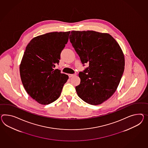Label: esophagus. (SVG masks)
Returning <instances> with one entry per match:
<instances>
[{
	"label": "esophagus",
	"instance_id": "34e87169",
	"mask_svg": "<svg viewBox=\"0 0 148 148\" xmlns=\"http://www.w3.org/2000/svg\"><path fill=\"white\" fill-rule=\"evenodd\" d=\"M75 75V74H69V77H72L73 76Z\"/></svg>",
	"mask_w": 148,
	"mask_h": 148
}]
</instances>
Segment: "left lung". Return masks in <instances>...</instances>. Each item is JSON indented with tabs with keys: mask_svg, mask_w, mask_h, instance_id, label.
Wrapping results in <instances>:
<instances>
[{
	"mask_svg": "<svg viewBox=\"0 0 148 148\" xmlns=\"http://www.w3.org/2000/svg\"><path fill=\"white\" fill-rule=\"evenodd\" d=\"M69 40L82 64H89L79 74L81 82L75 87L77 94L89 104H101L119 86L125 69L123 51L107 33L72 31Z\"/></svg>",
	"mask_w": 148,
	"mask_h": 148,
	"instance_id": "obj_1",
	"label": "left lung"
}]
</instances>
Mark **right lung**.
Wrapping results in <instances>:
<instances>
[{"label":"right lung","instance_id":"obj_1","mask_svg":"<svg viewBox=\"0 0 148 148\" xmlns=\"http://www.w3.org/2000/svg\"><path fill=\"white\" fill-rule=\"evenodd\" d=\"M70 32H52L30 40L20 65L22 83L29 96L40 104L47 105L59 97L69 76L54 69Z\"/></svg>","mask_w":148,"mask_h":148}]
</instances>
